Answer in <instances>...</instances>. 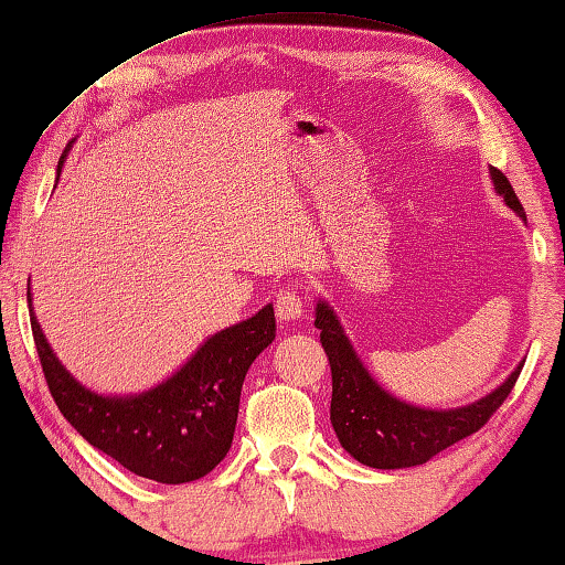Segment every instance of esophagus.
Returning <instances> with one entry per match:
<instances>
[{
	"label": "esophagus",
	"mask_w": 565,
	"mask_h": 565,
	"mask_svg": "<svg viewBox=\"0 0 565 565\" xmlns=\"http://www.w3.org/2000/svg\"><path fill=\"white\" fill-rule=\"evenodd\" d=\"M275 316L280 323H295L306 316V302H302L300 292L295 290H282L275 300Z\"/></svg>",
	"instance_id": "esophagus-1"
}]
</instances>
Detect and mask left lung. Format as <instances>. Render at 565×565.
Listing matches in <instances>:
<instances>
[{
    "instance_id": "8db88e82",
    "label": "left lung",
    "mask_w": 565,
    "mask_h": 565,
    "mask_svg": "<svg viewBox=\"0 0 565 565\" xmlns=\"http://www.w3.org/2000/svg\"><path fill=\"white\" fill-rule=\"evenodd\" d=\"M490 179L494 194L502 196V202L525 222L523 206L502 171L490 167ZM316 328L331 363V424L335 437L353 459L376 470H404V467L424 465L441 449L470 437L513 392L523 369L520 361L500 386L477 402L455 409H429L394 396L371 376L351 338L345 335L341 318L326 298H316Z\"/></svg>"
}]
</instances>
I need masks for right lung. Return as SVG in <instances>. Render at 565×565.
Listing matches in <instances>:
<instances>
[{"instance_id": "right-lung-1", "label": "right lung", "mask_w": 565, "mask_h": 565, "mask_svg": "<svg viewBox=\"0 0 565 565\" xmlns=\"http://www.w3.org/2000/svg\"><path fill=\"white\" fill-rule=\"evenodd\" d=\"M75 138L60 156L55 184ZM34 345L50 394L75 431L126 470L163 484L194 482L227 457L239 392L253 361L275 341V310L222 328L159 384L138 394H100L77 381L52 351L32 308Z\"/></svg>"}]
</instances>
